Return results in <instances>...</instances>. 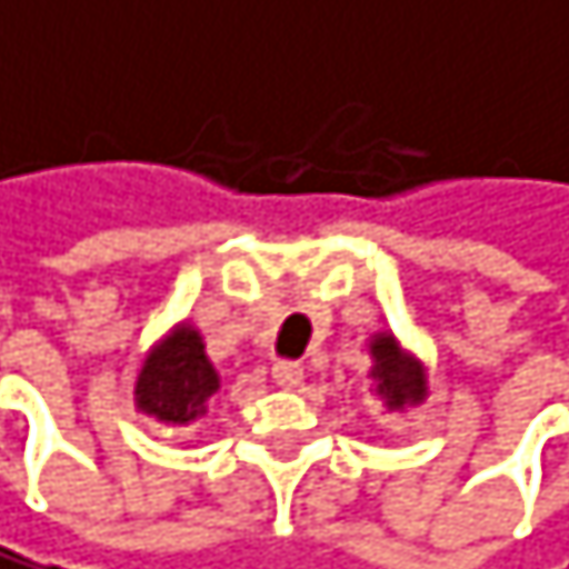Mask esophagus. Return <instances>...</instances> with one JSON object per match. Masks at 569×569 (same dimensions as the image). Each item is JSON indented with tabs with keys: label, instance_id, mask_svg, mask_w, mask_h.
Here are the masks:
<instances>
[{
	"label": "esophagus",
	"instance_id": "34e87169",
	"mask_svg": "<svg viewBox=\"0 0 569 569\" xmlns=\"http://www.w3.org/2000/svg\"><path fill=\"white\" fill-rule=\"evenodd\" d=\"M272 381L279 385V388H300V381H303V367L297 363V360H279L276 367H272Z\"/></svg>",
	"mask_w": 569,
	"mask_h": 569
}]
</instances>
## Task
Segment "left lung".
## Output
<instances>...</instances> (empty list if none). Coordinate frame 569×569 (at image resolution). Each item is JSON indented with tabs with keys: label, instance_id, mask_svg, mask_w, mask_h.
<instances>
[{
	"label": "left lung",
	"instance_id": "8db88e82",
	"mask_svg": "<svg viewBox=\"0 0 569 569\" xmlns=\"http://www.w3.org/2000/svg\"><path fill=\"white\" fill-rule=\"evenodd\" d=\"M370 378L378 381V395L385 399L388 409H406L423 402L427 381H423V367H419L409 353H402L399 342L391 336H373L370 339Z\"/></svg>",
	"mask_w": 569,
	"mask_h": 569
}]
</instances>
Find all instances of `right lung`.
Returning a JSON list of instances; mask_svg holds the SVG:
<instances>
[{"instance_id":"obj_1","label":"right lung","mask_w":569,"mask_h":569,"mask_svg":"<svg viewBox=\"0 0 569 569\" xmlns=\"http://www.w3.org/2000/svg\"><path fill=\"white\" fill-rule=\"evenodd\" d=\"M220 388V378L206 357L202 336L196 328L178 325L163 342L150 349L136 381V406L160 423L184 427L199 419L209 399Z\"/></svg>"}]
</instances>
